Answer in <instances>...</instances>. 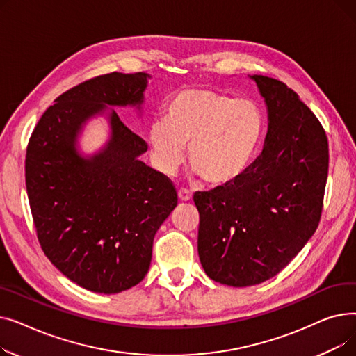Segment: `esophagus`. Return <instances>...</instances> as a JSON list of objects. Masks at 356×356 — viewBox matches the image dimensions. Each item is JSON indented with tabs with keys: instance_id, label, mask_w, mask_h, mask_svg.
Returning a JSON list of instances; mask_svg holds the SVG:
<instances>
[{
	"instance_id": "34e87169",
	"label": "esophagus",
	"mask_w": 356,
	"mask_h": 356,
	"mask_svg": "<svg viewBox=\"0 0 356 356\" xmlns=\"http://www.w3.org/2000/svg\"><path fill=\"white\" fill-rule=\"evenodd\" d=\"M177 195H179V199H180L181 202H189V200H192V193H191L188 189H180V191L177 192Z\"/></svg>"
}]
</instances>
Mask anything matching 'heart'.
I'll list each match as a JSON object with an SVG mask.
<instances>
[{
  "label": "heart",
  "instance_id": "b5f03b06",
  "mask_svg": "<svg viewBox=\"0 0 356 356\" xmlns=\"http://www.w3.org/2000/svg\"><path fill=\"white\" fill-rule=\"evenodd\" d=\"M263 134V115L248 99H234L209 88H186L172 97L164 120L152 122L148 144L153 163L172 176L184 160L212 186L236 181L254 157Z\"/></svg>",
  "mask_w": 356,
  "mask_h": 356
}]
</instances>
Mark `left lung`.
<instances>
[{"mask_svg":"<svg viewBox=\"0 0 356 356\" xmlns=\"http://www.w3.org/2000/svg\"><path fill=\"white\" fill-rule=\"evenodd\" d=\"M268 129L261 154L236 181L193 196L197 251L213 282L255 286L282 271L319 225L329 147L319 120L277 79L252 74Z\"/></svg>","mask_w":356,"mask_h":356,"instance_id":"obj_1","label":"left lung"}]
</instances>
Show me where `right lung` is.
<instances>
[{"instance_id":"obj_1","label":"right lung","mask_w":356,"mask_h":356,"mask_svg":"<svg viewBox=\"0 0 356 356\" xmlns=\"http://www.w3.org/2000/svg\"><path fill=\"white\" fill-rule=\"evenodd\" d=\"M148 73H108L74 86L49 106L27 147L26 186L37 238L70 282L104 294L138 284L152 263L154 235L177 207L172 181L138 157L147 144L117 115L140 114ZM105 116L110 137L83 155L79 138Z\"/></svg>"}]
</instances>
